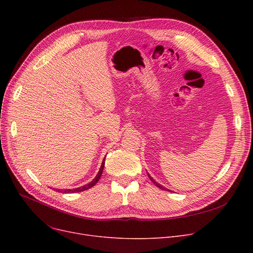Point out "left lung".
<instances>
[{
  "instance_id": "1",
  "label": "left lung",
  "mask_w": 253,
  "mask_h": 253,
  "mask_svg": "<svg viewBox=\"0 0 253 253\" xmlns=\"http://www.w3.org/2000/svg\"><path fill=\"white\" fill-rule=\"evenodd\" d=\"M148 175H149V177H150V179H151V180H152V181H153V183H154V184H156V185H157V187H158V188H159V189H161V190H164V191H169V190H168V189H166V188H164V187H163V185H161V184H160V183H158V182H157V181H156V180H155V179H154V178H153V177H152V176H151V175H150V174H149V173H148Z\"/></svg>"
}]
</instances>
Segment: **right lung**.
<instances>
[{"mask_svg": "<svg viewBox=\"0 0 253 253\" xmlns=\"http://www.w3.org/2000/svg\"><path fill=\"white\" fill-rule=\"evenodd\" d=\"M104 161H105V157L103 158V160H102V163H101V166H100V168H99V171H98V173L96 174V176H95V178L93 179L92 181H90L89 183H87V184H85V185H83V187H80V188H76V189H73V190H71V189H69V190H57L56 189V191H58L59 193H79V192H83V191H86V190H88V189H90V188H92L93 185H95L96 184V182L99 180V178H100V176H101V174H102V170H103V167H104Z\"/></svg>", "mask_w": 253, "mask_h": 253, "instance_id": "right-lung-1", "label": "right lung"}]
</instances>
